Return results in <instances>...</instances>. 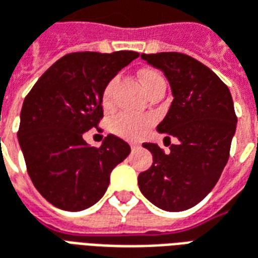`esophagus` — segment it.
Segmentation results:
<instances>
[{"instance_id": "1", "label": "esophagus", "mask_w": 258, "mask_h": 258, "mask_svg": "<svg viewBox=\"0 0 258 258\" xmlns=\"http://www.w3.org/2000/svg\"><path fill=\"white\" fill-rule=\"evenodd\" d=\"M131 149H132V150L139 149V144L138 143H131Z\"/></svg>"}]
</instances>
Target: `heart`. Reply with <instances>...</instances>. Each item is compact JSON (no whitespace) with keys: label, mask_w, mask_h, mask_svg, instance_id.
<instances>
[{"label":"heart","mask_w":258,"mask_h":258,"mask_svg":"<svg viewBox=\"0 0 258 258\" xmlns=\"http://www.w3.org/2000/svg\"><path fill=\"white\" fill-rule=\"evenodd\" d=\"M140 82L146 93H149L155 86L164 83L162 76L155 71H142L140 75ZM115 79L109 80L107 86L104 87L103 91V105L109 107L112 103V90H114ZM154 123L153 115H133V114H119L115 116L111 122V129L112 132L116 133L118 136L125 139H139L147 132L150 126Z\"/></svg>","instance_id":"obj_1"}]
</instances>
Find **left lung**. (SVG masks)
<instances>
[{"label":"left lung","mask_w":258,"mask_h":258,"mask_svg":"<svg viewBox=\"0 0 258 258\" xmlns=\"http://www.w3.org/2000/svg\"><path fill=\"white\" fill-rule=\"evenodd\" d=\"M161 69L173 101L157 131L179 140L165 154L158 144L144 143L153 165L139 175L144 196L165 211H183L213 190L225 168L236 114L228 86L200 61L180 52L142 54Z\"/></svg>","instance_id":"left-lung-1"}]
</instances>
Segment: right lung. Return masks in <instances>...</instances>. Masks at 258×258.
Wrapping results in <instances>:
<instances>
[{"label": "right lung", "mask_w": 258, "mask_h": 258, "mask_svg": "<svg viewBox=\"0 0 258 258\" xmlns=\"http://www.w3.org/2000/svg\"><path fill=\"white\" fill-rule=\"evenodd\" d=\"M135 51L71 52L52 63L27 93L18 140L27 173L47 202L65 211L96 204L109 173L131 153L125 140L108 135L100 147L87 146L83 133L103 119V91Z\"/></svg>", "instance_id": "obj_1"}]
</instances>
